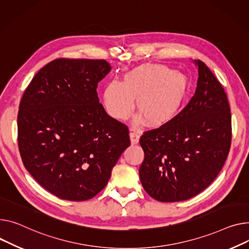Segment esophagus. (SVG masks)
Here are the masks:
<instances>
[{"label":"esophagus","instance_id":"esophagus-1","mask_svg":"<svg viewBox=\"0 0 249 249\" xmlns=\"http://www.w3.org/2000/svg\"><path fill=\"white\" fill-rule=\"evenodd\" d=\"M139 138L140 136L137 132H133V131L130 132V140L132 144H137L139 142Z\"/></svg>","mask_w":249,"mask_h":249}]
</instances>
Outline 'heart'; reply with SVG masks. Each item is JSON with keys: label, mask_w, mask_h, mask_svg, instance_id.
<instances>
[{"label": "heart", "mask_w": 249, "mask_h": 249, "mask_svg": "<svg viewBox=\"0 0 249 249\" xmlns=\"http://www.w3.org/2000/svg\"><path fill=\"white\" fill-rule=\"evenodd\" d=\"M189 90L187 77L161 64H144L126 73L122 83L112 81L103 94L106 112L112 118L126 120L137 110L146 123L159 127L174 119ZM142 118L137 119L140 123Z\"/></svg>", "instance_id": "1"}]
</instances>
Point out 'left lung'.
<instances>
[{"mask_svg":"<svg viewBox=\"0 0 249 249\" xmlns=\"http://www.w3.org/2000/svg\"><path fill=\"white\" fill-rule=\"evenodd\" d=\"M195 94L170 122L140 138L143 188L155 200L178 202L199 194L221 171L231 145L226 93L205 63L195 60Z\"/></svg>","mask_w":249,"mask_h":249,"instance_id":"left-lung-1","label":"left lung"}]
</instances>
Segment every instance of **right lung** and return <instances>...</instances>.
<instances>
[{
    "label": "right lung",
    "mask_w": 249,
    "mask_h": 249,
    "mask_svg": "<svg viewBox=\"0 0 249 249\" xmlns=\"http://www.w3.org/2000/svg\"><path fill=\"white\" fill-rule=\"evenodd\" d=\"M105 60L60 58L35 75L21 99L18 145L25 168L64 200L91 199L130 146L126 125L99 103Z\"/></svg>",
    "instance_id": "1"
}]
</instances>
